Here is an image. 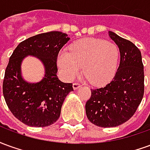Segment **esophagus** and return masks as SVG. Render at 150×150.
<instances>
[{
	"label": "esophagus",
	"instance_id": "esophagus-1",
	"mask_svg": "<svg viewBox=\"0 0 150 150\" xmlns=\"http://www.w3.org/2000/svg\"><path fill=\"white\" fill-rule=\"evenodd\" d=\"M80 86L81 85L78 83H73V89L74 90H77L79 88H80Z\"/></svg>",
	"mask_w": 150,
	"mask_h": 150
}]
</instances>
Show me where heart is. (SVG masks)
<instances>
[{
  "label": "heart",
  "instance_id": "heart-1",
  "mask_svg": "<svg viewBox=\"0 0 150 150\" xmlns=\"http://www.w3.org/2000/svg\"><path fill=\"white\" fill-rule=\"evenodd\" d=\"M119 50L115 44L97 38H83L71 45L69 52L59 51L57 66L66 80L71 81L83 67V73L91 84L109 83L116 74Z\"/></svg>",
  "mask_w": 150,
  "mask_h": 150
}]
</instances>
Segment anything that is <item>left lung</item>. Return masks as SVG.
I'll return each mask as SVG.
<instances>
[{"mask_svg":"<svg viewBox=\"0 0 150 150\" xmlns=\"http://www.w3.org/2000/svg\"><path fill=\"white\" fill-rule=\"evenodd\" d=\"M108 36L119 48V67L109 83L91 89V96L85 105L88 119L103 128L116 127L129 120L144 95V66L140 50L112 31H108Z\"/></svg>","mask_w":150,"mask_h":150,"instance_id":"1","label":"left lung"}]
</instances>
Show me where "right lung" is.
I'll list each match as a JSON object with an SVG mask.
<instances>
[{
  "label": "right lung",
  "mask_w": 150,
  "mask_h": 150,
  "mask_svg": "<svg viewBox=\"0 0 150 150\" xmlns=\"http://www.w3.org/2000/svg\"><path fill=\"white\" fill-rule=\"evenodd\" d=\"M70 40L67 34L51 31L19 43L9 58L3 81V95L13 115L31 127H46L57 121L63 101L73 91L72 83L60 81L56 59ZM27 56L40 59L45 74L42 81L30 83L22 77L21 63Z\"/></svg>",
  "instance_id": "1"
}]
</instances>
